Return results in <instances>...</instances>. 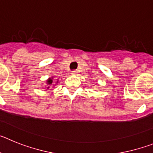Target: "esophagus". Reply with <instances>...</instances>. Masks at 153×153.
Instances as JSON below:
<instances>
[{"instance_id":"1","label":"esophagus","mask_w":153,"mask_h":153,"mask_svg":"<svg viewBox=\"0 0 153 153\" xmlns=\"http://www.w3.org/2000/svg\"><path fill=\"white\" fill-rule=\"evenodd\" d=\"M77 74L78 72L76 70H74V71H72V72H71V74H72V75H77Z\"/></svg>"}]
</instances>
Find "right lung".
I'll use <instances>...</instances> for the list:
<instances>
[{"instance_id":"add662e5","label":"right lung","mask_w":153,"mask_h":153,"mask_svg":"<svg viewBox=\"0 0 153 153\" xmlns=\"http://www.w3.org/2000/svg\"><path fill=\"white\" fill-rule=\"evenodd\" d=\"M53 76H51V77L48 78V79L46 80V88L48 90V89L50 88V87H52V86H56V84L58 83V82H59V79H56V81H55V84H53V82H54V79H53Z\"/></svg>"}]
</instances>
